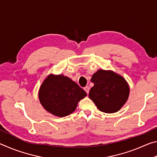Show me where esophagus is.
<instances>
[{"mask_svg": "<svg viewBox=\"0 0 157 157\" xmlns=\"http://www.w3.org/2000/svg\"><path fill=\"white\" fill-rule=\"evenodd\" d=\"M84 90L85 91H86V93L87 94H89V87L88 86H85L84 88Z\"/></svg>", "mask_w": 157, "mask_h": 157, "instance_id": "esophagus-1", "label": "esophagus"}]
</instances>
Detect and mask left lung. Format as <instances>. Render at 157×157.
Returning a JSON list of instances; mask_svg holds the SVG:
<instances>
[{"mask_svg":"<svg viewBox=\"0 0 157 157\" xmlns=\"http://www.w3.org/2000/svg\"><path fill=\"white\" fill-rule=\"evenodd\" d=\"M91 80L94 86L90 90L89 96L100 111L115 113L125 104L129 87L121 75L100 69L93 75Z\"/></svg>","mask_w":157,"mask_h":157,"instance_id":"8db88e82","label":"left lung"}]
</instances>
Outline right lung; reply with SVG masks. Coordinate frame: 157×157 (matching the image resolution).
<instances>
[{"label": "right lung", "mask_w": 157, "mask_h": 157, "mask_svg": "<svg viewBox=\"0 0 157 157\" xmlns=\"http://www.w3.org/2000/svg\"><path fill=\"white\" fill-rule=\"evenodd\" d=\"M86 93L75 82L63 75L50 74L39 91V99L47 111L58 117L70 115Z\"/></svg>", "instance_id": "add662e5"}]
</instances>
